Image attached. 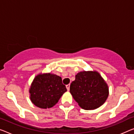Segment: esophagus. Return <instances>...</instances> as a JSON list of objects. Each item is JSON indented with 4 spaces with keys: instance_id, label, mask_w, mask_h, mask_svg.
<instances>
[{
    "instance_id": "obj_1",
    "label": "esophagus",
    "mask_w": 134,
    "mask_h": 134,
    "mask_svg": "<svg viewBox=\"0 0 134 134\" xmlns=\"http://www.w3.org/2000/svg\"><path fill=\"white\" fill-rule=\"evenodd\" d=\"M66 88H67V90H69V88H70V84H68V85H66Z\"/></svg>"
}]
</instances>
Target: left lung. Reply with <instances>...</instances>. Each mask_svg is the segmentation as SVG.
<instances>
[{
    "label": "left lung",
    "mask_w": 134,
    "mask_h": 134,
    "mask_svg": "<svg viewBox=\"0 0 134 134\" xmlns=\"http://www.w3.org/2000/svg\"><path fill=\"white\" fill-rule=\"evenodd\" d=\"M70 92L84 110H94L101 106L108 96V87L97 72H80L70 85Z\"/></svg>",
    "instance_id": "left-lung-1"
}]
</instances>
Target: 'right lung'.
Here are the masks:
<instances>
[{
    "mask_svg": "<svg viewBox=\"0 0 134 134\" xmlns=\"http://www.w3.org/2000/svg\"><path fill=\"white\" fill-rule=\"evenodd\" d=\"M66 91L60 77L45 74L35 78L29 92L33 104L39 108H49L54 106Z\"/></svg>",
    "mask_w": 134,
    "mask_h": 134,
    "instance_id": "obj_1",
    "label": "right lung"
}]
</instances>
